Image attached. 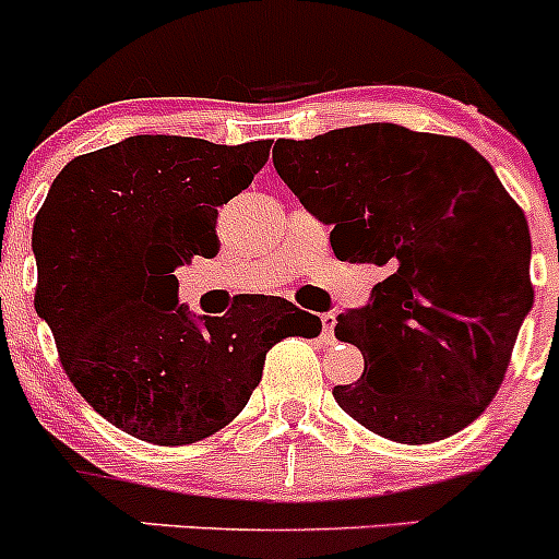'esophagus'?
<instances>
[{
  "instance_id": "1",
  "label": "esophagus",
  "mask_w": 559,
  "mask_h": 559,
  "mask_svg": "<svg viewBox=\"0 0 559 559\" xmlns=\"http://www.w3.org/2000/svg\"><path fill=\"white\" fill-rule=\"evenodd\" d=\"M335 324H337L335 313H321V332H324L326 343L335 341Z\"/></svg>"
}]
</instances>
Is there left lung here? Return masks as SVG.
Segmentation results:
<instances>
[{
    "mask_svg": "<svg viewBox=\"0 0 559 559\" xmlns=\"http://www.w3.org/2000/svg\"><path fill=\"white\" fill-rule=\"evenodd\" d=\"M273 165L332 227L341 262L381 270L368 302L337 319L365 373L332 389L335 403L400 443L478 419L533 308L527 218L492 165L465 140L384 121L278 140Z\"/></svg>",
    "mask_w": 559,
    "mask_h": 559,
    "instance_id": "1",
    "label": "left lung"
}]
</instances>
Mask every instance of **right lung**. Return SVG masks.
<instances>
[{"label":"right lung","instance_id":"add662e5","mask_svg":"<svg viewBox=\"0 0 559 559\" xmlns=\"http://www.w3.org/2000/svg\"><path fill=\"white\" fill-rule=\"evenodd\" d=\"M270 145L134 134L72 159L39 207L37 316L81 397L140 441L213 436L246 408L281 337L321 332L281 297L246 295L224 316L178 302L175 270L216 257L218 207L262 170Z\"/></svg>","mask_w":559,"mask_h":559}]
</instances>
